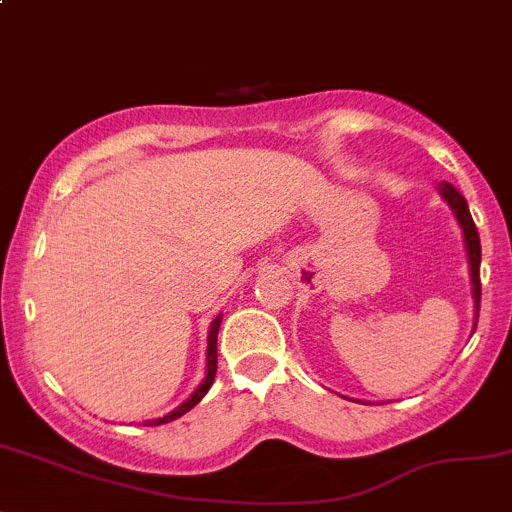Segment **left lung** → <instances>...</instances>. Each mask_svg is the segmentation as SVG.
Instances as JSON below:
<instances>
[{
	"mask_svg": "<svg viewBox=\"0 0 512 512\" xmlns=\"http://www.w3.org/2000/svg\"><path fill=\"white\" fill-rule=\"evenodd\" d=\"M446 202L451 204V209L456 212L458 224H461L463 236H466V249H468V263H471V281H473V300H476V315L481 310V239H478V229L473 224L471 212H468V204L463 199V194L458 189H453L451 184L441 187Z\"/></svg>",
	"mask_w": 512,
	"mask_h": 512,
	"instance_id": "left-lung-1",
	"label": "left lung"
}]
</instances>
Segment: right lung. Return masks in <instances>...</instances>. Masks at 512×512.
<instances>
[{
    "mask_svg": "<svg viewBox=\"0 0 512 512\" xmlns=\"http://www.w3.org/2000/svg\"><path fill=\"white\" fill-rule=\"evenodd\" d=\"M219 325H221V315H219V318H214L212 328H209V347H207V379H204V382L199 384V389H197V392L192 394V397L187 399V402L179 404V407L175 409V412L167 414V416H162V419L147 421V426H152V424H155V426H160V424H170V421H175V419H179V416H182V414H187L189 409H192V407H197L199 399H202L204 394L209 392V387H212V384H214V374H217V333H219Z\"/></svg>",
    "mask_w": 512,
    "mask_h": 512,
    "instance_id": "add662e5",
    "label": "right lung"
}]
</instances>
